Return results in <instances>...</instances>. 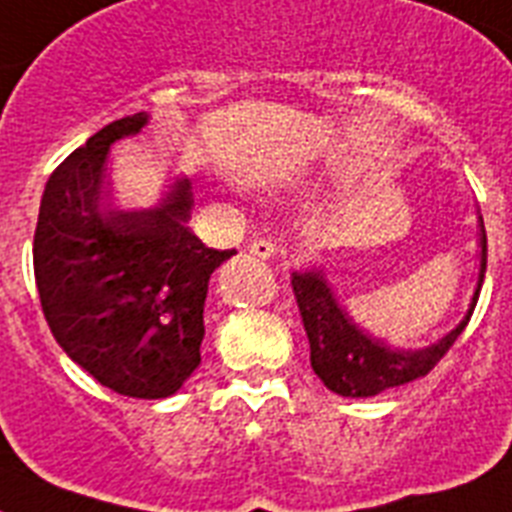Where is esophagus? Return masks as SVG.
Masks as SVG:
<instances>
[{
    "label": "esophagus",
    "instance_id": "1",
    "mask_svg": "<svg viewBox=\"0 0 512 512\" xmlns=\"http://www.w3.org/2000/svg\"><path fill=\"white\" fill-rule=\"evenodd\" d=\"M249 255H255V257H273V252H276V244L270 242V239H263V236H257V239H252L249 242Z\"/></svg>",
    "mask_w": 512,
    "mask_h": 512
}]
</instances>
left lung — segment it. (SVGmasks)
<instances>
[{"label":"left lung","mask_w":512,"mask_h":512,"mask_svg":"<svg viewBox=\"0 0 512 512\" xmlns=\"http://www.w3.org/2000/svg\"><path fill=\"white\" fill-rule=\"evenodd\" d=\"M484 273H487V231L482 226V268H479V286H476L468 315L440 343L419 351L390 349L356 328L333 299V291L320 270L294 273L291 289H294L296 304L302 312L304 330L309 338V362H312L315 375L333 393L346 395V398H367V395H377L382 390L398 388V385L429 375L471 320L479 289L484 283Z\"/></svg>","instance_id":"left-lung-1"}]
</instances>
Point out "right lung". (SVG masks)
<instances>
[{
	"label": "right lung",
	"instance_id": "right-lung-1",
	"mask_svg": "<svg viewBox=\"0 0 512 512\" xmlns=\"http://www.w3.org/2000/svg\"><path fill=\"white\" fill-rule=\"evenodd\" d=\"M145 122L140 111L106 124L49 176L33 270L46 322L72 362L119 395L166 398L200 364L210 273L236 249L205 247L187 229V179L153 210L106 203V153Z\"/></svg>",
	"mask_w": 512,
	"mask_h": 512
}]
</instances>
